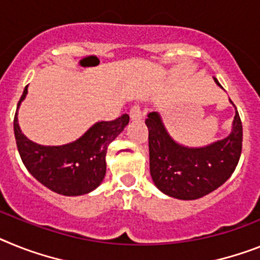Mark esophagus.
Here are the masks:
<instances>
[{
	"mask_svg": "<svg viewBox=\"0 0 260 260\" xmlns=\"http://www.w3.org/2000/svg\"><path fill=\"white\" fill-rule=\"evenodd\" d=\"M129 116H131V120L143 119V112H141L140 107H139V106L132 107V108H131V111H129Z\"/></svg>",
	"mask_w": 260,
	"mask_h": 260,
	"instance_id": "1",
	"label": "esophagus"
}]
</instances>
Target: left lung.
<instances>
[{
  "mask_svg": "<svg viewBox=\"0 0 260 260\" xmlns=\"http://www.w3.org/2000/svg\"><path fill=\"white\" fill-rule=\"evenodd\" d=\"M213 79L223 88L215 78ZM230 103L234 106L231 100ZM145 124L149 131L150 176L157 189L169 197L198 200L223 185L237 168L243 137L237 108L230 134L204 147L177 143L158 112H150Z\"/></svg>",
  "mask_w": 260,
  "mask_h": 260,
  "instance_id": "1",
  "label": "left lung"
}]
</instances>
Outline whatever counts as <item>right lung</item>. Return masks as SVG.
<instances>
[{
  "instance_id": "obj_1",
  "label": "right lung",
  "mask_w": 260,
  "mask_h": 260,
  "mask_svg": "<svg viewBox=\"0 0 260 260\" xmlns=\"http://www.w3.org/2000/svg\"><path fill=\"white\" fill-rule=\"evenodd\" d=\"M27 95L23 89L14 116V136L23 165L47 189L62 196H83L95 190L106 176L108 145L124 131L129 116L113 121H98L84 135L64 145H41L29 140L18 124L19 106Z\"/></svg>"
}]
</instances>
